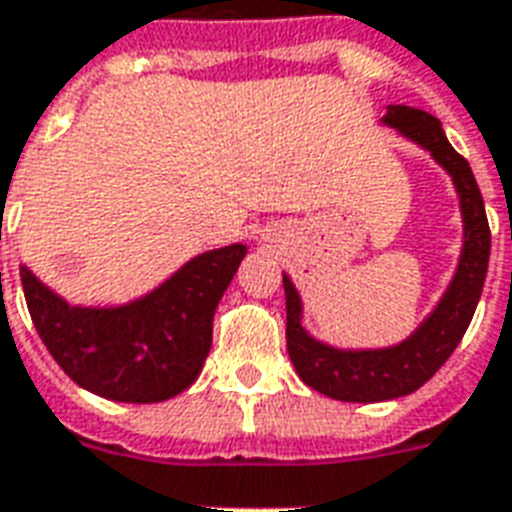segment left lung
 I'll list each match as a JSON object with an SVG mask.
<instances>
[{
  "label": "left lung",
  "mask_w": 512,
  "mask_h": 512,
  "mask_svg": "<svg viewBox=\"0 0 512 512\" xmlns=\"http://www.w3.org/2000/svg\"><path fill=\"white\" fill-rule=\"evenodd\" d=\"M382 125H390L403 138L422 146L451 176L459 197V213H462V251L449 288L443 291L435 310L403 342L379 350H342L310 336L301 323L304 307L299 291L291 283V277L283 275L285 320H288L285 342L293 368L301 376V382L310 384L312 390L347 403H379L419 390L462 342L481 299L483 280L489 269L491 232L481 189L475 184L473 170L465 157L449 144L441 122L422 109L387 106Z\"/></svg>",
  "instance_id": "1"
}]
</instances>
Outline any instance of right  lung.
Listing matches in <instances>:
<instances>
[{
	"label": "right lung",
	"instance_id": "right-lung-1",
	"mask_svg": "<svg viewBox=\"0 0 512 512\" xmlns=\"http://www.w3.org/2000/svg\"><path fill=\"white\" fill-rule=\"evenodd\" d=\"M245 253L243 243L200 253L120 307L69 304L29 267H21V283L39 339L82 390L120 403H160L200 376L213 312Z\"/></svg>",
	"mask_w": 512,
	"mask_h": 512
}]
</instances>
